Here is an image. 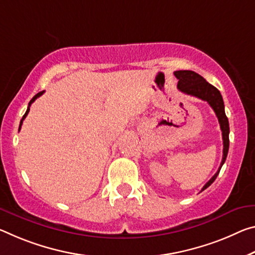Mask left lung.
<instances>
[{
  "label": "left lung",
  "instance_id": "obj_1",
  "mask_svg": "<svg viewBox=\"0 0 255 255\" xmlns=\"http://www.w3.org/2000/svg\"><path fill=\"white\" fill-rule=\"evenodd\" d=\"M175 76L178 79V90L180 92L185 93L187 95L195 96L203 101H207L210 104V107L213 109V111L216 112V116L219 120L220 128L222 131V140H224V151H222V161L218 171L215 173V176L210 179L207 184L203 186L202 191H204L205 188H208L213 181L216 180L217 176L219 175L220 169L222 164L225 163L226 157L228 154V148H229V123L228 118L225 113V104L224 100L220 92L217 90L215 86H212L211 84H209L201 75L196 74L195 71L192 70H178L175 71Z\"/></svg>",
  "mask_w": 255,
  "mask_h": 255
}]
</instances>
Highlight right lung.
<instances>
[{
	"label": "right lung",
	"instance_id": "1",
	"mask_svg": "<svg viewBox=\"0 0 255 255\" xmlns=\"http://www.w3.org/2000/svg\"><path fill=\"white\" fill-rule=\"evenodd\" d=\"M43 93H44V91H43V92H39V93H37V94H36V95L34 96V98L30 100V102H29V104H28L27 111H26V113H25V115H23V117H22V119H21V121H20V125H19V130H20V128H21L22 121H23V120H25V118H26V117H27V115H28V112H29V109H30V106H31V103H33V102H34V101H35L36 99H37V98H39V96H40V95H42V94H43Z\"/></svg>",
	"mask_w": 255,
	"mask_h": 255
}]
</instances>
